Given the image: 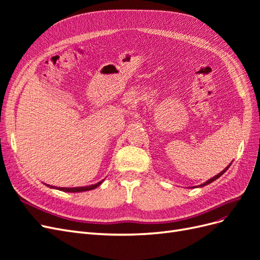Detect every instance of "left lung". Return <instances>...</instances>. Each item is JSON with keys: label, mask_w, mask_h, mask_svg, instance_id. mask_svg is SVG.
<instances>
[{"label": "left lung", "mask_w": 260, "mask_h": 260, "mask_svg": "<svg viewBox=\"0 0 260 260\" xmlns=\"http://www.w3.org/2000/svg\"><path fill=\"white\" fill-rule=\"evenodd\" d=\"M231 164H232V162H230V165H229V166H228V167H225V168H224V169H223V170H222L221 172H220V174H218V175H217V176H215V177H212L211 179L207 180L205 183H202V184H201V185H199V186H200V187H201V186H205V185H207V184H209V183H211V182H214V181H215V180H217L218 178H220V177H221V176H222V175L224 174V172H225V171H226L228 169H229V167L231 166ZM193 187H195V186H193ZM196 187H198V186H196Z\"/></svg>", "instance_id": "obj_1"}]
</instances>
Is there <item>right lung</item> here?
I'll use <instances>...</instances> for the list:
<instances>
[{
    "label": "right lung",
    "mask_w": 260,
    "mask_h": 260,
    "mask_svg": "<svg viewBox=\"0 0 260 260\" xmlns=\"http://www.w3.org/2000/svg\"><path fill=\"white\" fill-rule=\"evenodd\" d=\"M104 180L100 181V182L95 183V184H92V185H88V186H79V187H56V186H53L50 184H46L44 183L46 186H49L51 188H56V190L62 191V192H70V193H77V192H84V191H90V190H94V188H96L99 185H101L103 183Z\"/></svg>",
    "instance_id": "obj_1"
}]
</instances>
